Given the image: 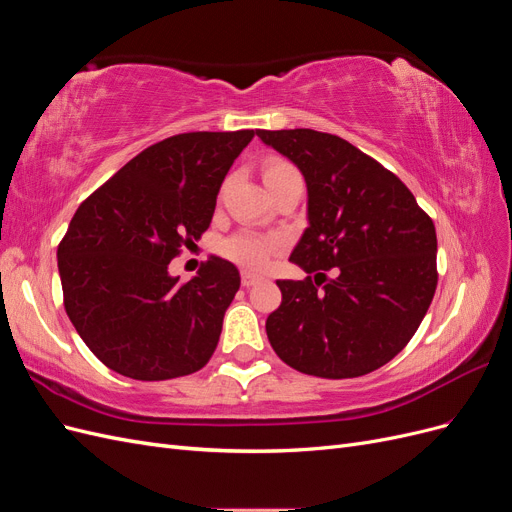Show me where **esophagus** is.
<instances>
[{"instance_id":"obj_1","label":"esophagus","mask_w":512,"mask_h":512,"mask_svg":"<svg viewBox=\"0 0 512 512\" xmlns=\"http://www.w3.org/2000/svg\"><path fill=\"white\" fill-rule=\"evenodd\" d=\"M260 280H262V275H258V273H252V271H243V273H241V284H243L245 288L256 286Z\"/></svg>"}]
</instances>
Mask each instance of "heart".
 Listing matches in <instances>:
<instances>
[{"instance_id":"b5f03b06","label":"heart","mask_w":512,"mask_h":512,"mask_svg":"<svg viewBox=\"0 0 512 512\" xmlns=\"http://www.w3.org/2000/svg\"><path fill=\"white\" fill-rule=\"evenodd\" d=\"M262 177H265L267 188L269 185L280 183L290 177H299V170L294 168L288 160L271 158L262 166ZM284 239L275 235H258L254 230H239L220 243V252L228 260L237 262L247 269H262L269 265V260L277 250H282Z\"/></svg>"}]
</instances>
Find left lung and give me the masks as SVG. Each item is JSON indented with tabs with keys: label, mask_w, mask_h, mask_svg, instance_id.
<instances>
[{
	"label": "left lung",
	"mask_w": 512,
	"mask_h": 512,
	"mask_svg": "<svg viewBox=\"0 0 512 512\" xmlns=\"http://www.w3.org/2000/svg\"><path fill=\"white\" fill-rule=\"evenodd\" d=\"M256 134L307 183L309 226L290 254L307 277L277 280L269 342L301 374L365 376L404 350L427 314L436 226L397 175L344 138L307 128Z\"/></svg>",
	"instance_id": "8db88e82"
}]
</instances>
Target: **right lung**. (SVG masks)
<instances>
[{
    "label": "right lung",
    "mask_w": 512,
    "mask_h": 512,
    "mask_svg": "<svg viewBox=\"0 0 512 512\" xmlns=\"http://www.w3.org/2000/svg\"><path fill=\"white\" fill-rule=\"evenodd\" d=\"M254 130L188 132L147 147L76 209L57 247L66 314L117 374L170 380L205 367L241 277L211 256L190 282L168 273L209 228Z\"/></svg>",
    "instance_id": "right-lung-1"
}]
</instances>
